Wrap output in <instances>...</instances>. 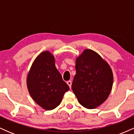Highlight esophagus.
Returning <instances> with one entry per match:
<instances>
[{"mask_svg":"<svg viewBox=\"0 0 134 134\" xmlns=\"http://www.w3.org/2000/svg\"><path fill=\"white\" fill-rule=\"evenodd\" d=\"M67 84H68L69 85V87H71V86H72V82H71V81H67Z\"/></svg>","mask_w":134,"mask_h":134,"instance_id":"obj_1","label":"esophagus"}]
</instances>
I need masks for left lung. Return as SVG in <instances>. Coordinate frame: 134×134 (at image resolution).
I'll return each instance as SVG.
<instances>
[{
    "label": "left lung",
    "mask_w": 134,
    "mask_h": 134,
    "mask_svg": "<svg viewBox=\"0 0 134 134\" xmlns=\"http://www.w3.org/2000/svg\"><path fill=\"white\" fill-rule=\"evenodd\" d=\"M76 70L72 90L79 103L87 109L99 107L108 98L113 86L110 65L96 52L86 49L77 58Z\"/></svg>",
    "instance_id": "left-lung-1"
}]
</instances>
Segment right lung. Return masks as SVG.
Returning <instances> with one entry per match:
<instances>
[{
    "mask_svg": "<svg viewBox=\"0 0 134 134\" xmlns=\"http://www.w3.org/2000/svg\"><path fill=\"white\" fill-rule=\"evenodd\" d=\"M27 86L33 100L47 110L57 107L69 90L55 67L54 57L48 51L34 61L27 77Z\"/></svg>",
    "mask_w": 134,
    "mask_h": 134,
    "instance_id": "obj_1",
    "label": "right lung"
}]
</instances>
